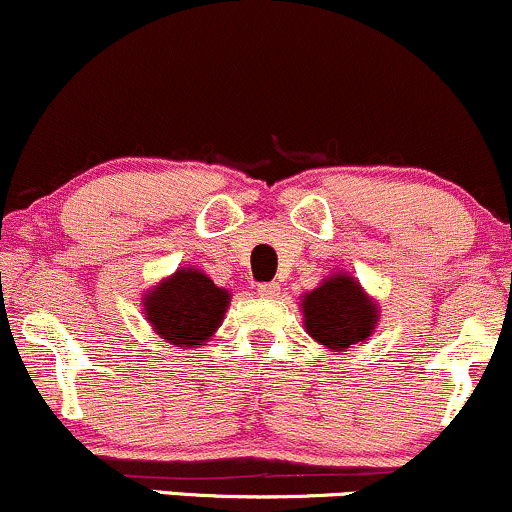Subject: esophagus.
<instances>
[{
    "instance_id": "obj_1",
    "label": "esophagus",
    "mask_w": 512,
    "mask_h": 512,
    "mask_svg": "<svg viewBox=\"0 0 512 512\" xmlns=\"http://www.w3.org/2000/svg\"><path fill=\"white\" fill-rule=\"evenodd\" d=\"M258 294H261V297H266V299L278 297L280 285H278V282H263V285H258Z\"/></svg>"
}]
</instances>
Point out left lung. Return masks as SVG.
Returning <instances> with one entry per match:
<instances>
[{
	"label": "left lung",
	"mask_w": 512,
	"mask_h": 512,
	"mask_svg": "<svg viewBox=\"0 0 512 512\" xmlns=\"http://www.w3.org/2000/svg\"><path fill=\"white\" fill-rule=\"evenodd\" d=\"M304 330L328 352H350L374 335L381 306L362 282L350 273L335 270L299 299Z\"/></svg>",
	"instance_id": "left-lung-1"
}]
</instances>
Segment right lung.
I'll return each instance as SVG.
<instances>
[{
	"label": "right lung",
	"mask_w": 512,
	"mask_h": 512,
	"mask_svg": "<svg viewBox=\"0 0 512 512\" xmlns=\"http://www.w3.org/2000/svg\"><path fill=\"white\" fill-rule=\"evenodd\" d=\"M232 294L201 268H177L141 297L143 314L158 338L174 347H198L218 333Z\"/></svg>",
	"instance_id": "1"
}]
</instances>
